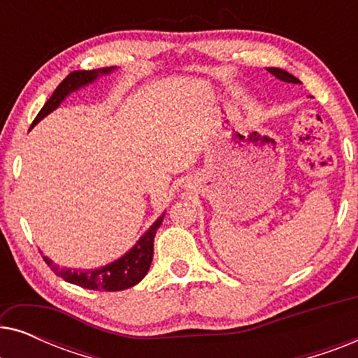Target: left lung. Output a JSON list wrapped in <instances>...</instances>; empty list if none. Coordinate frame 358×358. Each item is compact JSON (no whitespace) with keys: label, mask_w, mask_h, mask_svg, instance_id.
Here are the masks:
<instances>
[{"label":"left lung","mask_w":358,"mask_h":358,"mask_svg":"<svg viewBox=\"0 0 358 358\" xmlns=\"http://www.w3.org/2000/svg\"><path fill=\"white\" fill-rule=\"evenodd\" d=\"M267 71L272 73L273 76L278 78V80H282V81L295 83V85H296V83H300V80H298V78L290 75V73L285 71V70H280V68H267Z\"/></svg>","instance_id":"1"}]
</instances>
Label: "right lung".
Masks as SVG:
<instances>
[{
    "label": "right lung",
    "instance_id": "1",
    "mask_svg": "<svg viewBox=\"0 0 358 358\" xmlns=\"http://www.w3.org/2000/svg\"><path fill=\"white\" fill-rule=\"evenodd\" d=\"M114 68H97V70H81V71H71L65 80H63L53 94L50 96L43 107L38 112L36 119L32 122V127L42 120L47 114H50L53 109L60 106V102L70 94L71 91L78 90V87L87 85V83L94 81L101 73H109ZM164 215L156 220L148 231H146L138 243L135 244L134 249H130L125 256L117 259L115 262L107 264V266L101 268H94V271H71V268H62L53 264L50 259L43 256V261L58 277H62L65 282L75 283L87 290H102V292H119L130 288L138 283L141 278L146 275L148 268L153 261V244L155 236L158 228L163 223Z\"/></svg>",
    "mask_w": 358,
    "mask_h": 358
}]
</instances>
